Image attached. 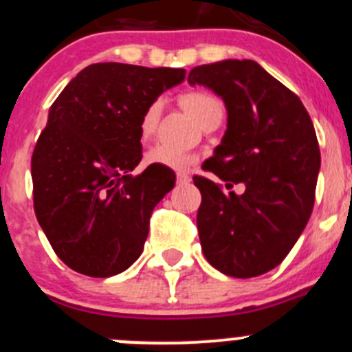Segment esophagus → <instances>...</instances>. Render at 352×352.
<instances>
[{
    "label": "esophagus",
    "mask_w": 352,
    "mask_h": 352,
    "mask_svg": "<svg viewBox=\"0 0 352 352\" xmlns=\"http://www.w3.org/2000/svg\"><path fill=\"white\" fill-rule=\"evenodd\" d=\"M177 183L179 184H188L191 181V177L186 175V173H177Z\"/></svg>",
    "instance_id": "esophagus-1"
}]
</instances>
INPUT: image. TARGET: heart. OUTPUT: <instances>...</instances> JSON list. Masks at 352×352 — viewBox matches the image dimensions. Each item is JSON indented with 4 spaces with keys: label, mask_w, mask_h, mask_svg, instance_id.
<instances>
[{
    "label": "heart",
    "mask_w": 352,
    "mask_h": 352,
    "mask_svg": "<svg viewBox=\"0 0 352 352\" xmlns=\"http://www.w3.org/2000/svg\"><path fill=\"white\" fill-rule=\"evenodd\" d=\"M179 104L200 126H204L217 113H222V104L214 96H210L207 92L183 94L179 97ZM161 111L162 106L157 100L148 104L147 109L144 111V114L140 118V124H138V133H140L142 140H148L154 135L159 123V118H161ZM145 161L151 166H164V168L169 169H184L195 161V157L191 154H188V152L169 148L166 145H155L154 148H151L147 152Z\"/></svg>",
    "instance_id": "heart-1"
}]
</instances>
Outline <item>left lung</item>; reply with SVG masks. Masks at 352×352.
Returning <instances> with one entry per match:
<instances>
[{
	"mask_svg": "<svg viewBox=\"0 0 352 352\" xmlns=\"http://www.w3.org/2000/svg\"><path fill=\"white\" fill-rule=\"evenodd\" d=\"M190 85L217 94L228 128L204 164L226 188L195 176L201 193L197 228L212 267L238 279L276 269L308 224L315 204L320 148L311 118L296 94L252 59L195 66Z\"/></svg>",
	"mask_w": 352,
	"mask_h": 352,
	"instance_id": "8db88e82",
	"label": "left lung"
}]
</instances>
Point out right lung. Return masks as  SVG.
<instances>
[{"instance_id": "right-lung-1", "label": "right lung", "mask_w": 352, "mask_h": 352, "mask_svg": "<svg viewBox=\"0 0 352 352\" xmlns=\"http://www.w3.org/2000/svg\"><path fill=\"white\" fill-rule=\"evenodd\" d=\"M184 73L96 63L50 107L32 154L34 208L56 255L75 272L116 276L144 252L152 210L176 176L161 166L131 175L142 161L138 124Z\"/></svg>"}]
</instances>
